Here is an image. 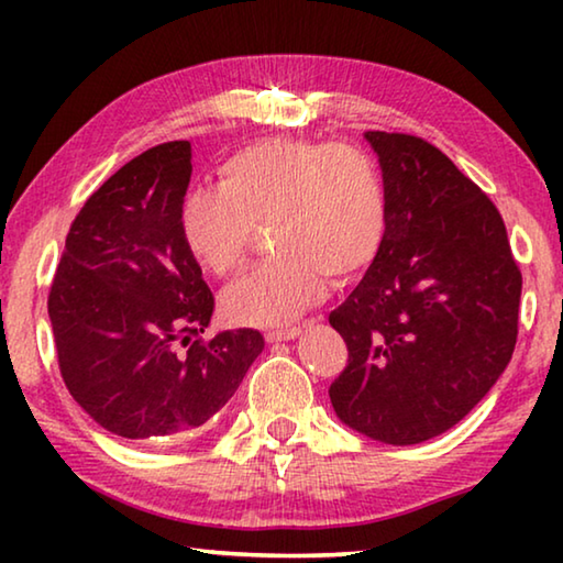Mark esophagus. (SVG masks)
<instances>
[{
	"mask_svg": "<svg viewBox=\"0 0 563 563\" xmlns=\"http://www.w3.org/2000/svg\"><path fill=\"white\" fill-rule=\"evenodd\" d=\"M300 335V328H278V330H265V340L268 342H285V340H295Z\"/></svg>",
	"mask_w": 563,
	"mask_h": 563,
	"instance_id": "obj_1",
	"label": "esophagus"
}]
</instances>
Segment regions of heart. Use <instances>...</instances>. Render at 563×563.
Returning <instances> with one entry per match:
<instances>
[{"instance_id":"b5f03b06","label":"heart","mask_w":563,"mask_h":563,"mask_svg":"<svg viewBox=\"0 0 563 563\" xmlns=\"http://www.w3.org/2000/svg\"><path fill=\"white\" fill-rule=\"evenodd\" d=\"M283 253L223 295L238 325H285L332 280L367 271L387 233L377 164L352 144L263 139L218 168V188L190 190L178 208L186 251L216 278L247 268L268 228Z\"/></svg>"}]
</instances>
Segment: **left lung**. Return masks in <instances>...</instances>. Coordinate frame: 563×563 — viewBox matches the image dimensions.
<instances>
[{
    "instance_id": "left-lung-1",
    "label": "left lung",
    "mask_w": 563,
    "mask_h": 563,
    "mask_svg": "<svg viewBox=\"0 0 563 563\" xmlns=\"http://www.w3.org/2000/svg\"><path fill=\"white\" fill-rule=\"evenodd\" d=\"M387 196L379 255L330 312L347 365L330 402L352 430L417 444L454 427L509 365L521 271L497 206L440 148L367 131Z\"/></svg>"
}]
</instances>
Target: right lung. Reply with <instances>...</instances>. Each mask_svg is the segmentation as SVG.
<instances>
[{"label":"right lung","mask_w":563,"mask_h":563,"mask_svg":"<svg viewBox=\"0 0 563 563\" xmlns=\"http://www.w3.org/2000/svg\"><path fill=\"white\" fill-rule=\"evenodd\" d=\"M190 144L131 158L74 218L49 290L64 385L103 430L154 440L198 430L263 352L258 330L203 340L213 292L178 233Z\"/></svg>","instance_id":"obj_1"}]
</instances>
